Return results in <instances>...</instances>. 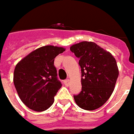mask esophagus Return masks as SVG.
Returning <instances> with one entry per match:
<instances>
[{"mask_svg":"<svg viewBox=\"0 0 134 134\" xmlns=\"http://www.w3.org/2000/svg\"><path fill=\"white\" fill-rule=\"evenodd\" d=\"M70 81L69 79H67V80H64V84L66 86H67V87L70 85Z\"/></svg>","mask_w":134,"mask_h":134,"instance_id":"obj_1","label":"esophagus"}]
</instances>
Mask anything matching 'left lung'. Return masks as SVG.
Wrapping results in <instances>:
<instances>
[{
	"label": "left lung",
	"mask_w": 134,
	"mask_h": 134,
	"mask_svg": "<svg viewBox=\"0 0 134 134\" xmlns=\"http://www.w3.org/2000/svg\"><path fill=\"white\" fill-rule=\"evenodd\" d=\"M70 51L79 58L81 69V92L74 98L85 110H94L103 105L113 93L119 70L116 59L108 51L92 42L73 45Z\"/></svg>",
	"instance_id": "1"
}]
</instances>
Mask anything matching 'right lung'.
Instances as JSON below:
<instances>
[{"label": "right lung", "mask_w": 134, "mask_h": 134, "mask_svg": "<svg viewBox=\"0 0 134 134\" xmlns=\"http://www.w3.org/2000/svg\"><path fill=\"white\" fill-rule=\"evenodd\" d=\"M65 51L62 47H40L18 63L14 85L21 102L30 109L42 112L49 109L62 84L57 79L55 57Z\"/></svg>", "instance_id": "right-lung-1"}]
</instances>
